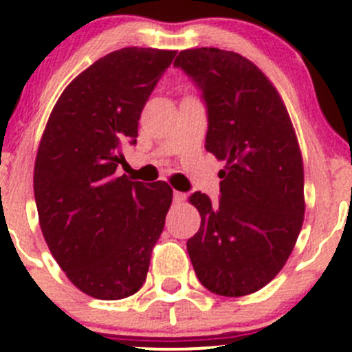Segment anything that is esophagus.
<instances>
[{
	"label": "esophagus",
	"instance_id": "34e87169",
	"mask_svg": "<svg viewBox=\"0 0 352 352\" xmlns=\"http://www.w3.org/2000/svg\"><path fill=\"white\" fill-rule=\"evenodd\" d=\"M186 194L179 192V190H173V202H184L186 201Z\"/></svg>",
	"mask_w": 352,
	"mask_h": 352
}]
</instances>
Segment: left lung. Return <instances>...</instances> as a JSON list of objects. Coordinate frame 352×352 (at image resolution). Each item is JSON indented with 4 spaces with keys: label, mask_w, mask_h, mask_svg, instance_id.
I'll list each match as a JSON object with an SVG mask.
<instances>
[{
    "label": "left lung",
    "mask_w": 352,
    "mask_h": 352,
    "mask_svg": "<svg viewBox=\"0 0 352 352\" xmlns=\"http://www.w3.org/2000/svg\"><path fill=\"white\" fill-rule=\"evenodd\" d=\"M173 66L201 91L206 150L226 162L218 202L190 196L201 214L187 240L190 262L211 293H255L281 271L303 225V162L289 113L265 74L236 52L187 49Z\"/></svg>",
    "instance_id": "1"
}]
</instances>
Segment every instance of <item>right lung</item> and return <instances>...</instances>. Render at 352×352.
Segmentation results:
<instances>
[{"instance_id":"1","label":"right lung","mask_w":352,"mask_h":352,"mask_svg":"<svg viewBox=\"0 0 352 352\" xmlns=\"http://www.w3.org/2000/svg\"><path fill=\"white\" fill-rule=\"evenodd\" d=\"M175 51L126 47L78 74L47 120L34 194L52 257L78 289L120 300L143 286L172 189L117 177L124 143ZM151 187L148 188L147 186Z\"/></svg>"}]
</instances>
